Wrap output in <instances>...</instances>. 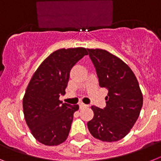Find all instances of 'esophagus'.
<instances>
[{
    "instance_id": "34e87169",
    "label": "esophagus",
    "mask_w": 161,
    "mask_h": 161,
    "mask_svg": "<svg viewBox=\"0 0 161 161\" xmlns=\"http://www.w3.org/2000/svg\"><path fill=\"white\" fill-rule=\"evenodd\" d=\"M79 107H80V108H86V107H88V105H86V104L83 103H79Z\"/></svg>"
}]
</instances>
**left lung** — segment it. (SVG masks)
<instances>
[{"label":"left lung","mask_w":161,"mask_h":161,"mask_svg":"<svg viewBox=\"0 0 161 161\" xmlns=\"http://www.w3.org/2000/svg\"><path fill=\"white\" fill-rule=\"evenodd\" d=\"M101 87L108 89L103 109L92 106L94 117L87 127L95 138L106 142L126 136L136 122L143 106V95L131 68L105 50L87 49Z\"/></svg>","instance_id":"left-lung-1"}]
</instances>
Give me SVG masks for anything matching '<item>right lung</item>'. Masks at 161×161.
I'll return each mask as SVG.
<instances>
[{"label": "right lung", "instance_id": "1", "mask_svg": "<svg viewBox=\"0 0 161 161\" xmlns=\"http://www.w3.org/2000/svg\"><path fill=\"white\" fill-rule=\"evenodd\" d=\"M83 47L60 49L50 53L30 79L23 98L25 122L34 138L42 144L54 146L67 139L79 105L59 100L64 95L74 66L87 55Z\"/></svg>", "mask_w": 161, "mask_h": 161}]
</instances>
